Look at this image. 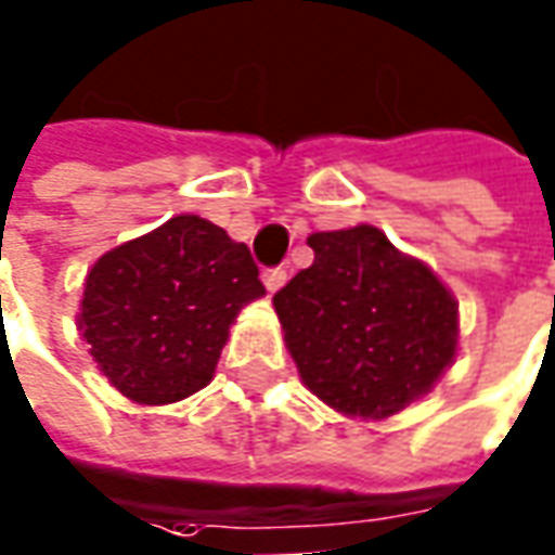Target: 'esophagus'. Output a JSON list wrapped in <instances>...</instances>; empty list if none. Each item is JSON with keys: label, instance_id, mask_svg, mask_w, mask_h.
Returning a JSON list of instances; mask_svg holds the SVG:
<instances>
[{"label": "esophagus", "instance_id": "34e87169", "mask_svg": "<svg viewBox=\"0 0 555 555\" xmlns=\"http://www.w3.org/2000/svg\"><path fill=\"white\" fill-rule=\"evenodd\" d=\"M285 279H288V273H285L282 267H270V270H263V285H267V292H279V288L285 285Z\"/></svg>", "mask_w": 555, "mask_h": 555}]
</instances>
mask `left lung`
Segmentation results:
<instances>
[{"instance_id":"8db88e82","label":"left lung","mask_w":555,"mask_h":555,"mask_svg":"<svg viewBox=\"0 0 555 555\" xmlns=\"http://www.w3.org/2000/svg\"><path fill=\"white\" fill-rule=\"evenodd\" d=\"M313 267L273 295L300 380L325 405L380 421L454 362L457 300L377 227L313 233Z\"/></svg>"}]
</instances>
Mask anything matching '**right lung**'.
I'll list each match as a JSON object with an SVG mask.
<instances>
[{
    "label": "right lung",
    "instance_id": "right-lung-1",
    "mask_svg": "<svg viewBox=\"0 0 555 555\" xmlns=\"http://www.w3.org/2000/svg\"><path fill=\"white\" fill-rule=\"evenodd\" d=\"M263 295L242 242L199 215H178L98 258L79 332L122 396L168 405L208 387L230 325Z\"/></svg>",
    "mask_w": 555,
    "mask_h": 555
}]
</instances>
